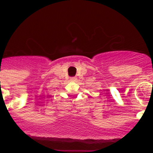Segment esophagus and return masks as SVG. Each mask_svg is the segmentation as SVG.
<instances>
[{"label":"esophagus","instance_id":"34e87169","mask_svg":"<svg viewBox=\"0 0 153 153\" xmlns=\"http://www.w3.org/2000/svg\"><path fill=\"white\" fill-rule=\"evenodd\" d=\"M70 80L72 81H77V78L76 77H72V78H70Z\"/></svg>","mask_w":153,"mask_h":153}]
</instances>
